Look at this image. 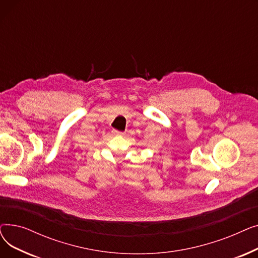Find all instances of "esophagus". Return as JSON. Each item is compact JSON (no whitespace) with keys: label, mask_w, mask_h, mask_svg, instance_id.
<instances>
[{"label":"esophagus","mask_w":258,"mask_h":258,"mask_svg":"<svg viewBox=\"0 0 258 258\" xmlns=\"http://www.w3.org/2000/svg\"><path fill=\"white\" fill-rule=\"evenodd\" d=\"M112 132H113L114 135H122V134H123V133H121V132H118L117 130H113Z\"/></svg>","instance_id":"obj_1"}]
</instances>
